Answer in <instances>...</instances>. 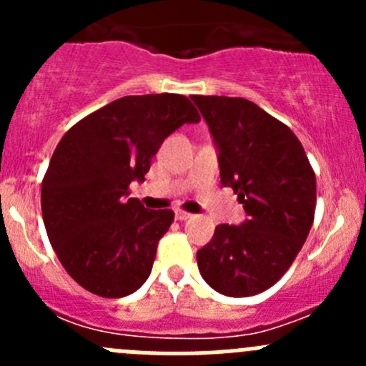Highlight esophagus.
<instances>
[{"label":"esophagus","mask_w":366,"mask_h":366,"mask_svg":"<svg viewBox=\"0 0 366 366\" xmlns=\"http://www.w3.org/2000/svg\"><path fill=\"white\" fill-rule=\"evenodd\" d=\"M191 216H193V214L186 212V210H182V209H177L175 210V219L177 221H186V219H189Z\"/></svg>","instance_id":"obj_1"}]
</instances>
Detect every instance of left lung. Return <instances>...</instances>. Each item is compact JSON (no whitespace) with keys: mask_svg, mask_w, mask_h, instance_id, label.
<instances>
[{"mask_svg":"<svg viewBox=\"0 0 366 366\" xmlns=\"http://www.w3.org/2000/svg\"><path fill=\"white\" fill-rule=\"evenodd\" d=\"M219 149L221 184L248 219L217 224L198 249L202 278L216 292L248 297L274 285L301 252L315 216V173L297 136L248 99L193 95Z\"/></svg>","mask_w":366,"mask_h":366,"instance_id":"left-lung-1","label":"left lung"}]
</instances>
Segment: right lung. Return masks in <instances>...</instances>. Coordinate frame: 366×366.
Masks as SVG:
<instances>
[{
    "label": "right lung",
    "mask_w": 366,
    "mask_h": 366,
    "mask_svg": "<svg viewBox=\"0 0 366 366\" xmlns=\"http://www.w3.org/2000/svg\"><path fill=\"white\" fill-rule=\"evenodd\" d=\"M200 114L179 94L127 95L65 132L42 180L47 237L65 271L88 292L124 297L149 278L173 210L127 198L161 143Z\"/></svg>",
    "instance_id": "add662e5"
}]
</instances>
